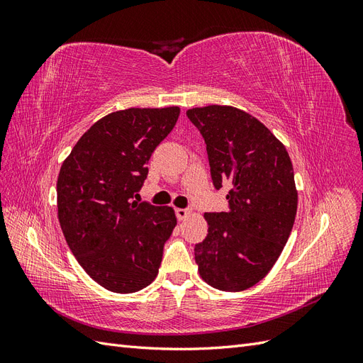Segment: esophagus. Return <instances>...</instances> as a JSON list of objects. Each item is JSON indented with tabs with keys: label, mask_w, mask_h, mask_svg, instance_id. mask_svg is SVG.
Instances as JSON below:
<instances>
[{
	"label": "esophagus",
	"mask_w": 363,
	"mask_h": 363,
	"mask_svg": "<svg viewBox=\"0 0 363 363\" xmlns=\"http://www.w3.org/2000/svg\"><path fill=\"white\" fill-rule=\"evenodd\" d=\"M191 213H192L191 208H177V211H175V215H177L180 221H183V219L188 218Z\"/></svg>",
	"instance_id": "esophagus-1"
}]
</instances>
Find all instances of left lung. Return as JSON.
<instances>
[{
  "instance_id": "left-lung-1",
  "label": "left lung",
  "mask_w": 363,
  "mask_h": 363,
  "mask_svg": "<svg viewBox=\"0 0 363 363\" xmlns=\"http://www.w3.org/2000/svg\"><path fill=\"white\" fill-rule=\"evenodd\" d=\"M186 115L204 138L215 188H230L227 211L204 213L207 236L195 245L200 277L219 291H245L271 271L292 232L298 192L291 157L240 108L212 104Z\"/></svg>"
}]
</instances>
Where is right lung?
<instances>
[{
	"mask_svg": "<svg viewBox=\"0 0 363 363\" xmlns=\"http://www.w3.org/2000/svg\"><path fill=\"white\" fill-rule=\"evenodd\" d=\"M179 106L130 107L98 119L63 160L57 216L72 255L107 291L138 292L156 279L177 225L172 207L133 200L152 151L169 135Z\"/></svg>",
	"mask_w": 363,
	"mask_h": 363,
	"instance_id": "1",
	"label": "right lung"
}]
</instances>
